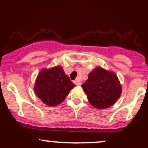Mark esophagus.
I'll return each mask as SVG.
<instances>
[{"instance_id":"34e87169","label":"esophagus","mask_w":148,"mask_h":148,"mask_svg":"<svg viewBox=\"0 0 148 148\" xmlns=\"http://www.w3.org/2000/svg\"><path fill=\"white\" fill-rule=\"evenodd\" d=\"M74 84L77 85V86H81V83L79 81V79H76L75 81H74Z\"/></svg>"}]
</instances>
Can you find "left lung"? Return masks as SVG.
<instances>
[{
  "instance_id": "1",
  "label": "left lung",
  "mask_w": 148,
  "mask_h": 148,
  "mask_svg": "<svg viewBox=\"0 0 148 148\" xmlns=\"http://www.w3.org/2000/svg\"><path fill=\"white\" fill-rule=\"evenodd\" d=\"M81 87L87 95L90 103L99 109L113 106L122 92L116 74L100 67L88 74V79Z\"/></svg>"
}]
</instances>
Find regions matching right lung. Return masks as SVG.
Returning <instances> with one entry per match:
<instances>
[{"instance_id":"1","label":"right lung","mask_w":148,"mask_h":148,"mask_svg":"<svg viewBox=\"0 0 148 148\" xmlns=\"http://www.w3.org/2000/svg\"><path fill=\"white\" fill-rule=\"evenodd\" d=\"M60 66L42 69L37 76L34 90L45 104L55 106L62 103L75 87Z\"/></svg>"}]
</instances>
